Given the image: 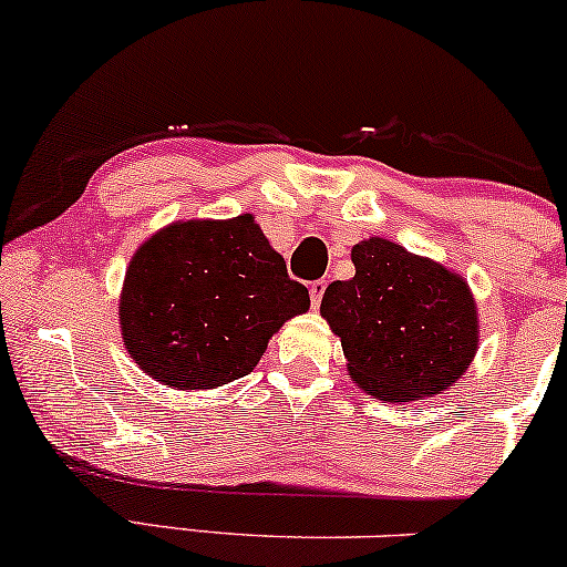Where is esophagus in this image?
Listing matches in <instances>:
<instances>
[{"mask_svg":"<svg viewBox=\"0 0 567 567\" xmlns=\"http://www.w3.org/2000/svg\"><path fill=\"white\" fill-rule=\"evenodd\" d=\"M326 281L323 278H320V281H312L310 284V302H312V307H320V299H323V295H326Z\"/></svg>","mask_w":567,"mask_h":567,"instance_id":"34e87169","label":"esophagus"}]
</instances>
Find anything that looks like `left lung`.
<instances>
[{
    "label": "left lung",
    "instance_id": "8db88e82",
    "mask_svg": "<svg viewBox=\"0 0 567 567\" xmlns=\"http://www.w3.org/2000/svg\"><path fill=\"white\" fill-rule=\"evenodd\" d=\"M352 262L354 278L333 281L320 302L344 347L349 375L383 402L442 394L478 347L467 284L386 239L360 241Z\"/></svg>",
    "mask_w": 567,
    "mask_h": 567
}]
</instances>
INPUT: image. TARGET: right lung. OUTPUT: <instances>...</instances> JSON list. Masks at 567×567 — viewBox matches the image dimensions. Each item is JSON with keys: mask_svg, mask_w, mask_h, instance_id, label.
Instances as JSON below:
<instances>
[{"mask_svg": "<svg viewBox=\"0 0 567 567\" xmlns=\"http://www.w3.org/2000/svg\"><path fill=\"white\" fill-rule=\"evenodd\" d=\"M310 307L251 215L173 223L125 272L121 328L144 373L176 389L247 375L268 339Z\"/></svg>", "mask_w": 567, "mask_h": 567, "instance_id": "add662e5", "label": "right lung"}]
</instances>
